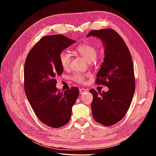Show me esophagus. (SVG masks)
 Masks as SVG:
<instances>
[{
	"mask_svg": "<svg viewBox=\"0 0 156 156\" xmlns=\"http://www.w3.org/2000/svg\"><path fill=\"white\" fill-rule=\"evenodd\" d=\"M88 92V90H87V89L85 88H80V94H82L83 93H84V92Z\"/></svg>",
	"mask_w": 156,
	"mask_h": 156,
	"instance_id": "1",
	"label": "esophagus"
}]
</instances>
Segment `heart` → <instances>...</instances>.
<instances>
[{
    "instance_id": "1",
    "label": "heart",
    "mask_w": 156,
    "mask_h": 156,
    "mask_svg": "<svg viewBox=\"0 0 156 156\" xmlns=\"http://www.w3.org/2000/svg\"><path fill=\"white\" fill-rule=\"evenodd\" d=\"M79 54L82 55L86 60L88 62L94 61L97 58L98 50L94 46L90 44H83L78 45L76 49ZM59 62L61 66L64 69H68L71 63V55L67 50L62 51L59 54ZM88 75H82L80 74H75L72 76V80L76 83L82 84L85 81V78L88 77Z\"/></svg>"
}]
</instances>
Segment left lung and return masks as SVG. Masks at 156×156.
<instances>
[{"label":"left lung","instance_id":"1","mask_svg":"<svg viewBox=\"0 0 156 156\" xmlns=\"http://www.w3.org/2000/svg\"><path fill=\"white\" fill-rule=\"evenodd\" d=\"M89 36L100 38L105 46L104 60L96 82L109 90L89 92L93 96L91 107L94 120L108 127L121 121L130 107L135 90L133 61L127 45L114 29L92 30Z\"/></svg>","mask_w":156,"mask_h":156}]
</instances>
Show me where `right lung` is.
I'll return each mask as SVG.
<instances>
[{
	"instance_id": "right-lung-1",
	"label": "right lung",
	"mask_w": 156,
	"mask_h": 156,
	"mask_svg": "<svg viewBox=\"0 0 156 156\" xmlns=\"http://www.w3.org/2000/svg\"><path fill=\"white\" fill-rule=\"evenodd\" d=\"M76 41L63 35L45 36L28 54L24 66V87L28 101L37 118L53 128L67 124L79 90L64 92L55 87V78L63 72L59 54Z\"/></svg>"
}]
</instances>
